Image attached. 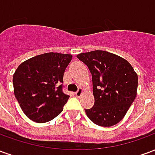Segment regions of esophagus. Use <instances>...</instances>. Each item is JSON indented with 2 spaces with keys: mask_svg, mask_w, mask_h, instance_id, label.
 Listing matches in <instances>:
<instances>
[{
  "mask_svg": "<svg viewBox=\"0 0 155 155\" xmlns=\"http://www.w3.org/2000/svg\"><path fill=\"white\" fill-rule=\"evenodd\" d=\"M82 93H83V89L82 88H79V90L75 92V96L80 97L81 94H82Z\"/></svg>",
  "mask_w": 155,
  "mask_h": 155,
  "instance_id": "obj_1",
  "label": "esophagus"
}]
</instances>
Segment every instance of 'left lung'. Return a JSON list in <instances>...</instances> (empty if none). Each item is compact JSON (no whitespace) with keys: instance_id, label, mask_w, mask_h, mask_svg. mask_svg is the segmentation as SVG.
<instances>
[{"instance_id":"obj_1","label":"left lung","mask_w":155,"mask_h":155,"mask_svg":"<svg viewBox=\"0 0 155 155\" xmlns=\"http://www.w3.org/2000/svg\"><path fill=\"white\" fill-rule=\"evenodd\" d=\"M92 74L94 106L84 110L97 125L113 126L122 120L137 94L138 75L124 58L104 51L77 54Z\"/></svg>"}]
</instances>
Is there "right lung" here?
<instances>
[{
	"label": "right lung",
	"instance_id": "1",
	"mask_svg": "<svg viewBox=\"0 0 155 155\" xmlns=\"http://www.w3.org/2000/svg\"><path fill=\"white\" fill-rule=\"evenodd\" d=\"M72 54L45 53L20 64L13 74L14 94L30 120L45 123L61 113L69 95L63 93L65 69Z\"/></svg>",
	"mask_w": 155,
	"mask_h": 155
}]
</instances>
